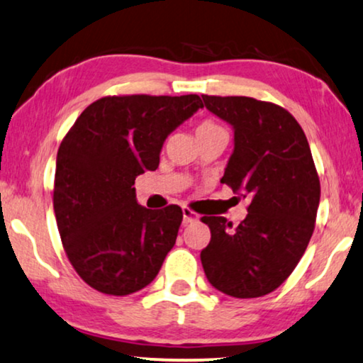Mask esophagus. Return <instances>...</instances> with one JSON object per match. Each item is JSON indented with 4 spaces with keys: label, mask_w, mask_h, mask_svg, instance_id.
<instances>
[{
    "label": "esophagus",
    "mask_w": 363,
    "mask_h": 363,
    "mask_svg": "<svg viewBox=\"0 0 363 363\" xmlns=\"http://www.w3.org/2000/svg\"><path fill=\"white\" fill-rule=\"evenodd\" d=\"M182 218H184V223H192V222L197 220L199 216L196 212H192L189 207H184L182 208Z\"/></svg>",
    "instance_id": "1"
}]
</instances>
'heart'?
Listing matches in <instances>:
<instances>
[{
  "label": "heart",
  "mask_w": 363,
  "mask_h": 363,
  "mask_svg": "<svg viewBox=\"0 0 363 363\" xmlns=\"http://www.w3.org/2000/svg\"><path fill=\"white\" fill-rule=\"evenodd\" d=\"M218 128H220V126L213 123V121H208V120H206V121H202V123H199V125H197V128H196V135H203V133H211V131H213V130H218Z\"/></svg>",
  "instance_id": "1"
}]
</instances>
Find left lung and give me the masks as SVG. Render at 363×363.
<instances>
[{
    "instance_id": "1",
    "label": "left lung",
    "mask_w": 363,
    "mask_h": 363,
    "mask_svg": "<svg viewBox=\"0 0 363 363\" xmlns=\"http://www.w3.org/2000/svg\"><path fill=\"white\" fill-rule=\"evenodd\" d=\"M206 108L233 128V152L222 184L250 199L238 227L202 217L211 242L201 252L213 288L259 298L284 283L314 232L320 184L303 128L281 106L250 96L202 95Z\"/></svg>"
}]
</instances>
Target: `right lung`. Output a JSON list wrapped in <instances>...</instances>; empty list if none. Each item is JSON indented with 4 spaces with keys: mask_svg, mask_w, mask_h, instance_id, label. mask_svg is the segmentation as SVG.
Returning a JSON list of instances; mask_svg holds the SVG:
<instances>
[{
    "mask_svg": "<svg viewBox=\"0 0 363 363\" xmlns=\"http://www.w3.org/2000/svg\"><path fill=\"white\" fill-rule=\"evenodd\" d=\"M202 106L199 95L104 96L60 143L55 220L69 262L94 289L126 296L160 273L182 211L140 206L133 184L160 166L166 138Z\"/></svg>",
    "mask_w": 363,
    "mask_h": 363,
    "instance_id": "obj_1",
    "label": "right lung"
}]
</instances>
